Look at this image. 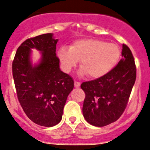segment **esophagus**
<instances>
[{"label": "esophagus", "instance_id": "34e87169", "mask_svg": "<svg viewBox=\"0 0 150 150\" xmlns=\"http://www.w3.org/2000/svg\"><path fill=\"white\" fill-rule=\"evenodd\" d=\"M74 85H75V87H76V88H78V87H80V82H77V81H75V83H74Z\"/></svg>", "mask_w": 150, "mask_h": 150}]
</instances>
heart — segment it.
Returning <instances> with one entry per match:
<instances>
[{
  "label": "heart",
  "instance_id": "1",
  "mask_svg": "<svg viewBox=\"0 0 150 150\" xmlns=\"http://www.w3.org/2000/svg\"><path fill=\"white\" fill-rule=\"evenodd\" d=\"M120 51L112 43L94 39H83L74 42L69 49L63 46L58 56L65 72H69L80 61V75L91 78L102 77L111 71L118 62Z\"/></svg>",
  "mask_w": 150,
  "mask_h": 150
}]
</instances>
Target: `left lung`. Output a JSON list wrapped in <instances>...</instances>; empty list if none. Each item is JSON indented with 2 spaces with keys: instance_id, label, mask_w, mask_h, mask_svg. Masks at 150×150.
I'll return each mask as SVG.
<instances>
[{
  "instance_id": "obj_1",
  "label": "left lung",
  "mask_w": 150,
  "mask_h": 150,
  "mask_svg": "<svg viewBox=\"0 0 150 150\" xmlns=\"http://www.w3.org/2000/svg\"><path fill=\"white\" fill-rule=\"evenodd\" d=\"M122 58L107 75L85 82L82 113L89 124L103 127L120 118L126 108L136 79V67L131 51L123 44Z\"/></svg>"
}]
</instances>
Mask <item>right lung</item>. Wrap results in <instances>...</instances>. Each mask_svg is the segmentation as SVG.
<instances>
[{
  "mask_svg": "<svg viewBox=\"0 0 150 150\" xmlns=\"http://www.w3.org/2000/svg\"><path fill=\"white\" fill-rule=\"evenodd\" d=\"M58 39L51 33L27 39L19 46L13 62V75L18 100L27 117L45 127L57 125L62 119L67 98L74 81L60 69L56 56ZM41 53L39 63H32L31 49Z\"/></svg>",
  "mask_w": 150,
  "mask_h": 150,
  "instance_id": "right-lung-1",
  "label": "right lung"
}]
</instances>
